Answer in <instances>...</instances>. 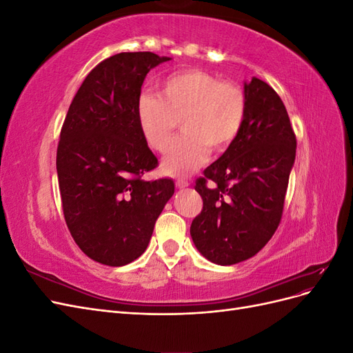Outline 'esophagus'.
Returning a JSON list of instances; mask_svg holds the SVG:
<instances>
[{"mask_svg": "<svg viewBox=\"0 0 353 353\" xmlns=\"http://www.w3.org/2000/svg\"><path fill=\"white\" fill-rule=\"evenodd\" d=\"M175 184H176L178 188H187L188 187V183H187V181H184V179H178Z\"/></svg>", "mask_w": 353, "mask_h": 353, "instance_id": "34e87169", "label": "esophagus"}]
</instances>
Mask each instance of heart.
<instances>
[{
	"mask_svg": "<svg viewBox=\"0 0 353 353\" xmlns=\"http://www.w3.org/2000/svg\"><path fill=\"white\" fill-rule=\"evenodd\" d=\"M248 103L244 91L216 74L187 69L169 74L162 92H143L135 104L137 125L153 150L163 152L183 122L184 135L169 147L162 170L169 176H187L213 152L228 148L239 137Z\"/></svg>",
	"mask_w": 353,
	"mask_h": 353,
	"instance_id": "heart-1",
	"label": "heart"
}]
</instances>
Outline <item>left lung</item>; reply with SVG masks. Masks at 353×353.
Instances as JSON below:
<instances>
[{
  "mask_svg": "<svg viewBox=\"0 0 353 353\" xmlns=\"http://www.w3.org/2000/svg\"><path fill=\"white\" fill-rule=\"evenodd\" d=\"M244 95L241 131L196 184L203 209L190 227L197 250L223 266L252 258L274 236L296 157V135L279 94L252 78Z\"/></svg>",
  "mask_w": 353,
  "mask_h": 353,
  "instance_id": "8db88e82",
  "label": "left lung"
}]
</instances>
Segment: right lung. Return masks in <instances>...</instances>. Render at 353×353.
<instances>
[{
    "label": "right lung",
    "instance_id": "obj_1",
    "mask_svg": "<svg viewBox=\"0 0 353 353\" xmlns=\"http://www.w3.org/2000/svg\"><path fill=\"white\" fill-rule=\"evenodd\" d=\"M170 57L119 52L82 82L57 147L63 213L92 261L123 266L145 252L156 219L174 196L172 179H143L157 159L138 130L135 104L147 73Z\"/></svg>",
    "mask_w": 353,
    "mask_h": 353
}]
</instances>
